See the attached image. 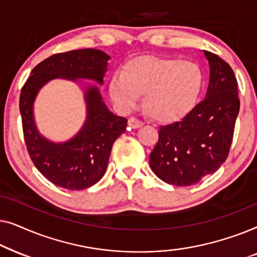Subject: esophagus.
Here are the masks:
<instances>
[{"label": "esophagus", "mask_w": 257, "mask_h": 257, "mask_svg": "<svg viewBox=\"0 0 257 257\" xmlns=\"http://www.w3.org/2000/svg\"><path fill=\"white\" fill-rule=\"evenodd\" d=\"M127 124H128V126L131 128H139V127H142V126L144 125V122L142 120H139V119L135 118V117H131V118L128 119Z\"/></svg>", "instance_id": "1"}]
</instances>
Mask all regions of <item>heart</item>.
<instances>
[{
    "label": "heart",
    "mask_w": 257,
    "mask_h": 257,
    "mask_svg": "<svg viewBox=\"0 0 257 257\" xmlns=\"http://www.w3.org/2000/svg\"><path fill=\"white\" fill-rule=\"evenodd\" d=\"M205 77L192 61L154 56L126 63L112 75L108 92L119 110L135 107L144 93V108L161 122L180 120L191 113L202 92Z\"/></svg>",
    "instance_id": "obj_1"
}]
</instances>
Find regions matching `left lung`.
<instances>
[{
	"mask_svg": "<svg viewBox=\"0 0 257 257\" xmlns=\"http://www.w3.org/2000/svg\"><path fill=\"white\" fill-rule=\"evenodd\" d=\"M203 54L209 64L205 99L180 121L161 126L150 154L154 174L181 187L195 185L226 161L240 111L233 69L213 52Z\"/></svg>",
	"mask_w": 257,
	"mask_h": 257,
	"instance_id": "8db88e82",
	"label": "left lung"
}]
</instances>
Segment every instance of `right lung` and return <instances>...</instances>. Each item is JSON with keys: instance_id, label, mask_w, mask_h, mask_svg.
<instances>
[{"instance_id": "1", "label": "right lung", "mask_w": 257, "mask_h": 257, "mask_svg": "<svg viewBox=\"0 0 257 257\" xmlns=\"http://www.w3.org/2000/svg\"><path fill=\"white\" fill-rule=\"evenodd\" d=\"M111 57L97 49H79L52 55L35 66L22 87L20 112L24 142L30 159L52 184L65 189L89 188L103 178L112 145L125 132L127 120L108 110L99 87L83 86L86 119L82 128L64 143H54L38 131L34 118V103L45 84L56 78L79 83L90 79L103 85Z\"/></svg>"}]
</instances>
